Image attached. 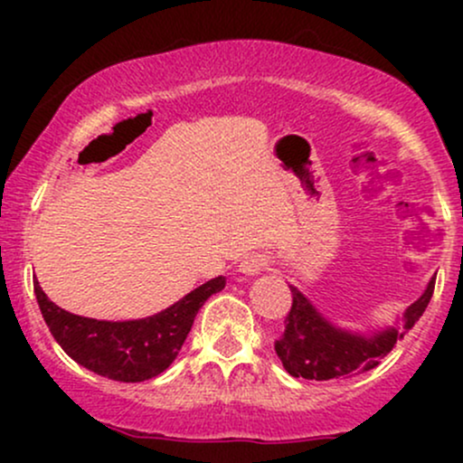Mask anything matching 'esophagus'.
<instances>
[{
  "label": "esophagus",
  "mask_w": 463,
  "mask_h": 463,
  "mask_svg": "<svg viewBox=\"0 0 463 463\" xmlns=\"http://www.w3.org/2000/svg\"><path fill=\"white\" fill-rule=\"evenodd\" d=\"M239 269L248 276H257L265 272V269H269V261L263 254H250V257L243 259L241 265H239Z\"/></svg>",
  "instance_id": "1"
}]
</instances>
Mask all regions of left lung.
I'll return each instance as SVG.
<instances>
[{"label":"left lung","mask_w":463,"mask_h":463,"mask_svg":"<svg viewBox=\"0 0 463 463\" xmlns=\"http://www.w3.org/2000/svg\"><path fill=\"white\" fill-rule=\"evenodd\" d=\"M435 279L424 294L413 302L402 316V328L409 331L420 320L433 296ZM291 309L285 317V331L274 342V350L283 361V368L291 376L309 381L348 379L368 372L381 364V359L394 348L405 335L401 328L390 326L372 335H357L333 326L317 313L296 287H291Z\"/></svg>","instance_id":"left-lung-1"}]
</instances>
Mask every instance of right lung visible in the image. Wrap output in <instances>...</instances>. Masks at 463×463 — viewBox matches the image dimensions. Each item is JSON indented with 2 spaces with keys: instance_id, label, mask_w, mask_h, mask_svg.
I'll use <instances>...</instances> for the list:
<instances>
[{
  "instance_id": "obj_1",
  "label": "right lung",
  "mask_w": 463,
  "mask_h": 463,
  "mask_svg": "<svg viewBox=\"0 0 463 463\" xmlns=\"http://www.w3.org/2000/svg\"><path fill=\"white\" fill-rule=\"evenodd\" d=\"M224 276H217L169 309L128 322L93 320L61 309L47 298L39 280L34 283V294L50 333L76 364L106 379L139 383L154 379L172 365L200 307L224 289Z\"/></svg>"
}]
</instances>
